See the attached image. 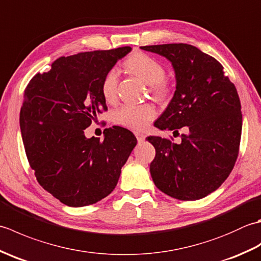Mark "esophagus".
I'll list each match as a JSON object with an SVG mask.
<instances>
[{
	"mask_svg": "<svg viewBox=\"0 0 261 261\" xmlns=\"http://www.w3.org/2000/svg\"><path fill=\"white\" fill-rule=\"evenodd\" d=\"M135 135H136L137 139H138V141H139V142H142L143 140L146 139V135L142 134V132H140V131H135Z\"/></svg>",
	"mask_w": 261,
	"mask_h": 261,
	"instance_id": "34e87169",
	"label": "esophagus"
}]
</instances>
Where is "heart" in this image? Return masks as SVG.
Returning a JSON list of instances; mask_svg holds the SVG:
<instances>
[{
    "instance_id": "obj_1",
    "label": "heart",
    "mask_w": 261,
    "mask_h": 261,
    "mask_svg": "<svg viewBox=\"0 0 261 261\" xmlns=\"http://www.w3.org/2000/svg\"><path fill=\"white\" fill-rule=\"evenodd\" d=\"M125 67L137 75L146 84L150 85L152 94L159 101L169 95L170 85L166 81L163 64L149 55L138 53L126 60ZM118 92V73L115 69L109 70L102 82V95L108 103H113ZM156 116V109L151 104H124L112 114L114 123L129 129L141 130Z\"/></svg>"
}]
</instances>
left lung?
Instances as JSON below:
<instances>
[{
	"instance_id": "obj_1",
	"label": "left lung",
	"mask_w": 261,
	"mask_h": 261,
	"mask_svg": "<svg viewBox=\"0 0 261 261\" xmlns=\"http://www.w3.org/2000/svg\"><path fill=\"white\" fill-rule=\"evenodd\" d=\"M171 63L176 91L154 122L160 130L187 126L181 142L148 137L156 149L150 164L160 191L180 201H196L216 191L233 169L242 129L240 98L215 58L187 43L140 47Z\"/></svg>"
}]
</instances>
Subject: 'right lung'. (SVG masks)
Returning a JSON list of instances; mask_svg holds the SVG:
<instances>
[{
    "mask_svg": "<svg viewBox=\"0 0 261 261\" xmlns=\"http://www.w3.org/2000/svg\"><path fill=\"white\" fill-rule=\"evenodd\" d=\"M130 51L121 47L60 57L24 91L20 127L28 160L39 184L68 206L107 197L137 145L135 135L118 125L105 129L102 141L84 134L108 109L104 76Z\"/></svg>",
    "mask_w": 261,
    "mask_h": 261,
    "instance_id": "right-lung-1",
    "label": "right lung"
}]
</instances>
